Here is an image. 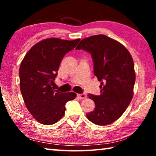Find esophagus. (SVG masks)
I'll return each instance as SVG.
<instances>
[{"label": "esophagus", "instance_id": "34e87169", "mask_svg": "<svg viewBox=\"0 0 156 156\" xmlns=\"http://www.w3.org/2000/svg\"><path fill=\"white\" fill-rule=\"evenodd\" d=\"M77 96H78L80 99L83 100V99H84V98H85L87 97V95H86V94H84V93H83V94H78V95H77Z\"/></svg>", "mask_w": 156, "mask_h": 156}]
</instances>
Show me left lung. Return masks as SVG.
I'll return each mask as SVG.
<instances>
[{
  "mask_svg": "<svg viewBox=\"0 0 156 156\" xmlns=\"http://www.w3.org/2000/svg\"><path fill=\"white\" fill-rule=\"evenodd\" d=\"M76 49L90 53L94 75L101 82L100 96L88 94L96 107L87 117L98 125L112 124L123 114L133 98L136 73L130 53L102 34L84 38Z\"/></svg>",
  "mask_w": 156,
  "mask_h": 156,
  "instance_id": "left-lung-1",
  "label": "left lung"
}]
</instances>
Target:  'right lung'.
I'll return each mask as SVG.
<instances>
[{
    "label": "right lung",
    "instance_id": "add662e5",
    "mask_svg": "<svg viewBox=\"0 0 156 156\" xmlns=\"http://www.w3.org/2000/svg\"><path fill=\"white\" fill-rule=\"evenodd\" d=\"M80 41L44 39L31 47L21 62V94L29 112L41 124L57 122L65 114L67 102L76 97L73 92L58 91L53 84L63 57Z\"/></svg>",
    "mask_w": 156,
    "mask_h": 156
}]
</instances>
